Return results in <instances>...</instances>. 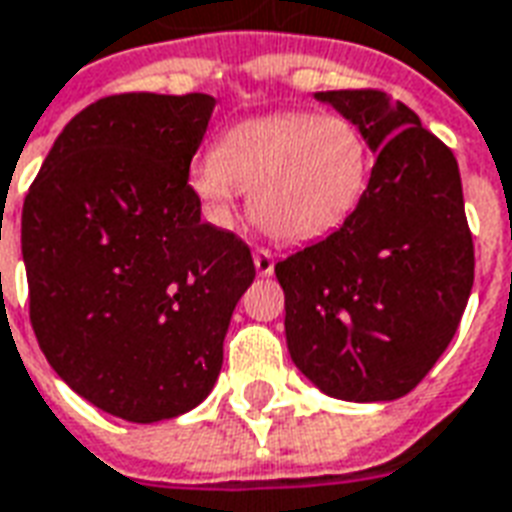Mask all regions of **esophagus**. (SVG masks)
I'll return each instance as SVG.
<instances>
[{"label": "esophagus", "mask_w": 512, "mask_h": 512, "mask_svg": "<svg viewBox=\"0 0 512 512\" xmlns=\"http://www.w3.org/2000/svg\"><path fill=\"white\" fill-rule=\"evenodd\" d=\"M255 271L260 276L274 274V255L268 249H255Z\"/></svg>", "instance_id": "1"}]
</instances>
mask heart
I'll use <instances>...</instances> for the list:
<instances>
[{
    "label": "heart",
    "instance_id": "obj_1",
    "mask_svg": "<svg viewBox=\"0 0 512 512\" xmlns=\"http://www.w3.org/2000/svg\"><path fill=\"white\" fill-rule=\"evenodd\" d=\"M372 168V146L347 116L276 113L227 127L217 149L192 162L189 189L217 225L249 189V214L268 236L306 244L358 211Z\"/></svg>",
    "mask_w": 512,
    "mask_h": 512
}]
</instances>
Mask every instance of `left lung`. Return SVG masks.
Segmentation results:
<instances>
[{
    "instance_id": "8db88e82",
    "label": "left lung",
    "mask_w": 512,
    "mask_h": 512,
    "mask_svg": "<svg viewBox=\"0 0 512 512\" xmlns=\"http://www.w3.org/2000/svg\"><path fill=\"white\" fill-rule=\"evenodd\" d=\"M363 130L369 192L331 236L276 263L290 358L342 401L418 385L467 309L475 252L453 151L385 92H314Z\"/></svg>"
}]
</instances>
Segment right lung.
Returning a JSON list of instances; mask_svg holds the SVG:
<instances>
[{"label":"right lung","instance_id":"add662e5","mask_svg":"<svg viewBox=\"0 0 512 512\" xmlns=\"http://www.w3.org/2000/svg\"><path fill=\"white\" fill-rule=\"evenodd\" d=\"M211 94H116L83 108L45 157L21 214L29 317L78 396L130 423L206 399L249 246L200 222L189 162Z\"/></svg>","mask_w":512,"mask_h":512}]
</instances>
